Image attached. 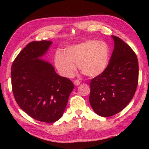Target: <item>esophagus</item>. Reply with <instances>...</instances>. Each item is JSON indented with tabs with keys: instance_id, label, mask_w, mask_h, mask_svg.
<instances>
[{
	"instance_id": "1",
	"label": "esophagus",
	"mask_w": 149,
	"mask_h": 149,
	"mask_svg": "<svg viewBox=\"0 0 149 149\" xmlns=\"http://www.w3.org/2000/svg\"><path fill=\"white\" fill-rule=\"evenodd\" d=\"M80 83H81L80 81H79V80H78V79H77V80H75V81H74V84L75 85V86H78V85H79V84H80Z\"/></svg>"
}]
</instances>
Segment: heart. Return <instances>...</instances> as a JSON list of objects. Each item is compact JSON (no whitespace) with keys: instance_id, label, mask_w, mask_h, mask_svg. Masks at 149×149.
<instances>
[{"instance_id":"heart-1","label":"heart","mask_w":149,"mask_h":149,"mask_svg":"<svg viewBox=\"0 0 149 149\" xmlns=\"http://www.w3.org/2000/svg\"><path fill=\"white\" fill-rule=\"evenodd\" d=\"M109 60V49L101 41L88 40L68 47L65 53L55 54L54 63L59 72L64 77H71L79 69L88 77H96L104 72Z\"/></svg>"}]
</instances>
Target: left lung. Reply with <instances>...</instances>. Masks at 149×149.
<instances>
[{
    "label": "left lung",
    "instance_id": "1",
    "mask_svg": "<svg viewBox=\"0 0 149 149\" xmlns=\"http://www.w3.org/2000/svg\"><path fill=\"white\" fill-rule=\"evenodd\" d=\"M114 50L106 69L91 80L90 103L103 117L121 111L133 98L138 81V61L134 52L118 37L111 36Z\"/></svg>",
    "mask_w": 149,
    "mask_h": 149
}]
</instances>
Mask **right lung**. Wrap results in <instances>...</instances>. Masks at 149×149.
I'll return each mask as SVG.
<instances>
[{"label":"right lung","mask_w":149,"mask_h":149,"mask_svg":"<svg viewBox=\"0 0 149 149\" xmlns=\"http://www.w3.org/2000/svg\"><path fill=\"white\" fill-rule=\"evenodd\" d=\"M52 43L47 40L28 43L14 60L11 72L13 93L18 106L33 118L46 123L61 118L74 89L70 80L40 59Z\"/></svg>","instance_id":"1"}]
</instances>
